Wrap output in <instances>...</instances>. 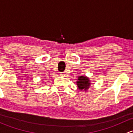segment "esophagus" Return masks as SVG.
I'll list each match as a JSON object with an SVG mask.
<instances>
[{
  "label": "esophagus",
  "mask_w": 133,
  "mask_h": 133,
  "mask_svg": "<svg viewBox=\"0 0 133 133\" xmlns=\"http://www.w3.org/2000/svg\"><path fill=\"white\" fill-rule=\"evenodd\" d=\"M60 75H61V76H64V75H65V73H64V72H60Z\"/></svg>",
  "instance_id": "34e87169"
}]
</instances>
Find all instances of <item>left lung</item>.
I'll return each instance as SVG.
<instances>
[{"mask_svg":"<svg viewBox=\"0 0 133 133\" xmlns=\"http://www.w3.org/2000/svg\"><path fill=\"white\" fill-rule=\"evenodd\" d=\"M77 86L80 91H86L89 89L91 85L90 80L87 76H79L78 77V80L76 81Z\"/></svg>","mask_w":133,"mask_h":133,"instance_id":"1","label":"left lung"}]
</instances>
